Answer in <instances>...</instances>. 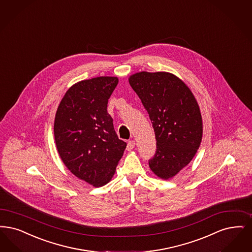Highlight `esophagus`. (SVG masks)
<instances>
[{
	"mask_svg": "<svg viewBox=\"0 0 252 252\" xmlns=\"http://www.w3.org/2000/svg\"><path fill=\"white\" fill-rule=\"evenodd\" d=\"M135 145H136V143H135V141H129L127 142V145H126V149L128 150V151H131L134 147H135Z\"/></svg>",
	"mask_w": 252,
	"mask_h": 252,
	"instance_id": "obj_1",
	"label": "esophagus"
}]
</instances>
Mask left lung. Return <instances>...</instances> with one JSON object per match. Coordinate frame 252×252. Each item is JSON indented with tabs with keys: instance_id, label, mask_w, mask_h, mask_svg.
I'll return each instance as SVG.
<instances>
[{
	"instance_id": "obj_1",
	"label": "left lung",
	"mask_w": 252,
	"mask_h": 252,
	"mask_svg": "<svg viewBox=\"0 0 252 252\" xmlns=\"http://www.w3.org/2000/svg\"><path fill=\"white\" fill-rule=\"evenodd\" d=\"M148 112L157 140L151 171L168 180L196 155L202 138L199 104L188 85L169 72L141 71L128 79Z\"/></svg>"
}]
</instances>
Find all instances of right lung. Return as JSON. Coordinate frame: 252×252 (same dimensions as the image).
<instances>
[{
    "mask_svg": "<svg viewBox=\"0 0 252 252\" xmlns=\"http://www.w3.org/2000/svg\"><path fill=\"white\" fill-rule=\"evenodd\" d=\"M117 77H96L72 85L55 114L54 139L61 159L79 179L94 188L111 181L126 143L107 111Z\"/></svg>",
    "mask_w": 252,
    "mask_h": 252,
    "instance_id": "1",
    "label": "right lung"
}]
</instances>
